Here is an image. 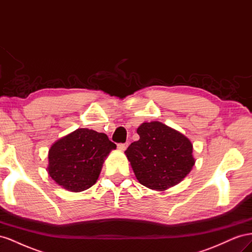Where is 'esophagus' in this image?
I'll use <instances>...</instances> for the list:
<instances>
[{"mask_svg":"<svg viewBox=\"0 0 252 252\" xmlns=\"http://www.w3.org/2000/svg\"><path fill=\"white\" fill-rule=\"evenodd\" d=\"M127 147H128V143H120V144H118V148L120 150H126Z\"/></svg>","mask_w":252,"mask_h":252,"instance_id":"esophagus-1","label":"esophagus"}]
</instances>
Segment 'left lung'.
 <instances>
[{
	"mask_svg": "<svg viewBox=\"0 0 252 252\" xmlns=\"http://www.w3.org/2000/svg\"><path fill=\"white\" fill-rule=\"evenodd\" d=\"M136 132L140 140L129 145L125 154L142 185L165 190L192 169V144L185 135L161 122L143 123Z\"/></svg>",
	"mask_w": 252,
	"mask_h": 252,
	"instance_id": "left-lung-1",
	"label": "left lung"
}]
</instances>
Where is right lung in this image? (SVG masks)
Returning <instances> with one entry per match:
<instances>
[{"label":"right lung","instance_id":"obj_1","mask_svg":"<svg viewBox=\"0 0 252 252\" xmlns=\"http://www.w3.org/2000/svg\"><path fill=\"white\" fill-rule=\"evenodd\" d=\"M117 145L105 133L80 128L52 145L48 173L57 184L73 192L93 186L100 175L104 158Z\"/></svg>","mask_w":252,"mask_h":252}]
</instances>
